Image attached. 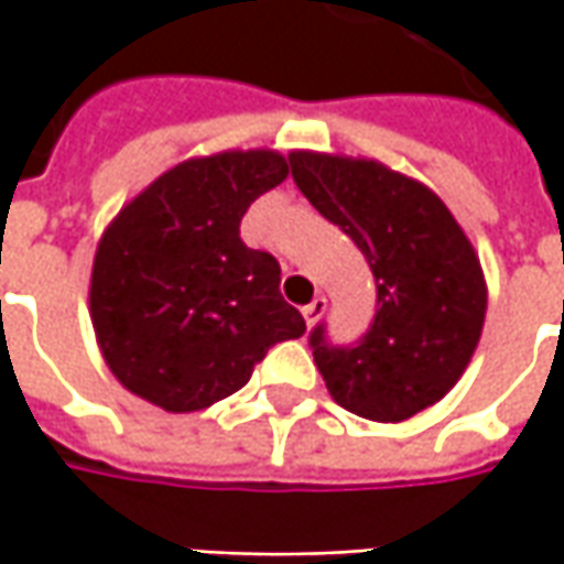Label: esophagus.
Wrapping results in <instances>:
<instances>
[{
	"instance_id": "obj_1",
	"label": "esophagus",
	"mask_w": 564,
	"mask_h": 564,
	"mask_svg": "<svg viewBox=\"0 0 564 564\" xmlns=\"http://www.w3.org/2000/svg\"><path fill=\"white\" fill-rule=\"evenodd\" d=\"M323 314H326V297H323V294H316L314 301L304 307V319H307V326H314L316 319H319Z\"/></svg>"
}]
</instances>
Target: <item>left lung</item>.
Wrapping results in <instances>:
<instances>
[{
  "instance_id": "obj_1",
  "label": "left lung",
  "mask_w": 564,
  "mask_h": 564,
  "mask_svg": "<svg viewBox=\"0 0 564 564\" xmlns=\"http://www.w3.org/2000/svg\"><path fill=\"white\" fill-rule=\"evenodd\" d=\"M289 163L301 194L358 245L377 279V314L355 345H333L323 323L311 333L326 389L358 417L408 421L458 382L480 341V260L421 182L377 160L311 150H294Z\"/></svg>"
}]
</instances>
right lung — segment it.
<instances>
[{"mask_svg":"<svg viewBox=\"0 0 564 564\" xmlns=\"http://www.w3.org/2000/svg\"><path fill=\"white\" fill-rule=\"evenodd\" d=\"M285 175L275 150L187 160L102 231L90 319L128 392L172 414L200 411L238 392L272 345L304 336L279 260L241 241V216Z\"/></svg>","mask_w":564,"mask_h":564,"instance_id":"obj_1","label":"right lung"}]
</instances>
